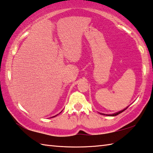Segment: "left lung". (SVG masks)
Instances as JSON below:
<instances>
[{"mask_svg":"<svg viewBox=\"0 0 153 153\" xmlns=\"http://www.w3.org/2000/svg\"><path fill=\"white\" fill-rule=\"evenodd\" d=\"M127 108H128V106L127 108H125V109H123V110H120V111H118V112H116V113H114V114H102V113H99V114H102V115H106V116H117V115H118L119 114H120V113H122L123 111H124L125 110H127Z\"/></svg>","mask_w":153,"mask_h":153,"instance_id":"8db88e82","label":"left lung"}]
</instances>
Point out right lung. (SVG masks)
I'll list each match as a JSON object with an SVG mask.
<instances>
[{
    "mask_svg": "<svg viewBox=\"0 0 153 153\" xmlns=\"http://www.w3.org/2000/svg\"><path fill=\"white\" fill-rule=\"evenodd\" d=\"M61 111H60V112H61ZM60 113H59V114H60ZM57 115H58V114H57ZM57 115H56V116H53V117H55V116H56Z\"/></svg>",
    "mask_w": 153,
    "mask_h": 153,
    "instance_id": "right-lung-1",
    "label": "right lung"
}]
</instances>
